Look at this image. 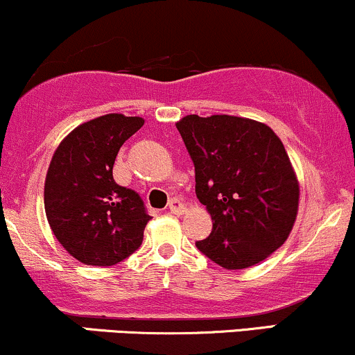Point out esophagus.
<instances>
[{"label":"esophagus","mask_w":355,"mask_h":355,"mask_svg":"<svg viewBox=\"0 0 355 355\" xmlns=\"http://www.w3.org/2000/svg\"><path fill=\"white\" fill-rule=\"evenodd\" d=\"M168 210L175 215H182L187 209H185V205H183V203L178 200V198H172V200H170V203H168Z\"/></svg>","instance_id":"34e87169"}]
</instances>
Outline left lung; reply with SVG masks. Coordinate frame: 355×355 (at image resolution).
<instances>
[{"mask_svg":"<svg viewBox=\"0 0 355 355\" xmlns=\"http://www.w3.org/2000/svg\"><path fill=\"white\" fill-rule=\"evenodd\" d=\"M177 130L211 217L198 250L227 270L266 260L291 235L299 210V180L280 138L266 123L232 115H187Z\"/></svg>","mask_w":355,"mask_h":355,"instance_id":"8db88e82","label":"left lung"}]
</instances>
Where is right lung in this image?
I'll return each mask as SVG.
<instances>
[{
	"mask_svg": "<svg viewBox=\"0 0 355 355\" xmlns=\"http://www.w3.org/2000/svg\"><path fill=\"white\" fill-rule=\"evenodd\" d=\"M144 123L121 113L93 118L53 153L44 211L58 242L85 266H115L141 245L150 215L137 191L113 180V165L121 145Z\"/></svg>",
	"mask_w": 355,
	"mask_h": 355,
	"instance_id": "1",
	"label": "right lung"
}]
</instances>
